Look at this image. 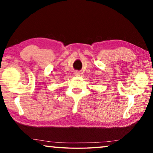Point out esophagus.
<instances>
[{
	"label": "esophagus",
	"instance_id": "34e87169",
	"mask_svg": "<svg viewBox=\"0 0 153 153\" xmlns=\"http://www.w3.org/2000/svg\"><path fill=\"white\" fill-rule=\"evenodd\" d=\"M74 75H75V76H79V75H80V72H74Z\"/></svg>",
	"mask_w": 153,
	"mask_h": 153
}]
</instances>
